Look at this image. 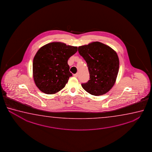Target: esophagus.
I'll list each match as a JSON object with an SVG mask.
<instances>
[{"label": "esophagus", "mask_w": 152, "mask_h": 152, "mask_svg": "<svg viewBox=\"0 0 152 152\" xmlns=\"http://www.w3.org/2000/svg\"><path fill=\"white\" fill-rule=\"evenodd\" d=\"M73 76L75 77H77V76H78V74L77 73H76V74H75V75H73Z\"/></svg>", "instance_id": "34e87169"}]
</instances>
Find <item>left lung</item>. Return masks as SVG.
I'll use <instances>...</instances> for the list:
<instances>
[{
    "mask_svg": "<svg viewBox=\"0 0 152 152\" xmlns=\"http://www.w3.org/2000/svg\"><path fill=\"white\" fill-rule=\"evenodd\" d=\"M78 52L87 63L90 75V80L81 84L83 88L92 95L107 93L118 74L119 59L116 53L98 41L79 47Z\"/></svg>",
    "mask_w": 152,
    "mask_h": 152,
    "instance_id": "left-lung-1",
    "label": "left lung"
}]
</instances>
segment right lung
I'll return each instance as SVG.
<instances>
[{"label":"right lung","mask_w":152,"mask_h":152,"mask_svg":"<svg viewBox=\"0 0 152 152\" xmlns=\"http://www.w3.org/2000/svg\"><path fill=\"white\" fill-rule=\"evenodd\" d=\"M77 47L54 42L39 49L33 61V77L42 93L53 94L65 86L72 74L67 61L77 52Z\"/></svg>","instance_id":"1"}]
</instances>
